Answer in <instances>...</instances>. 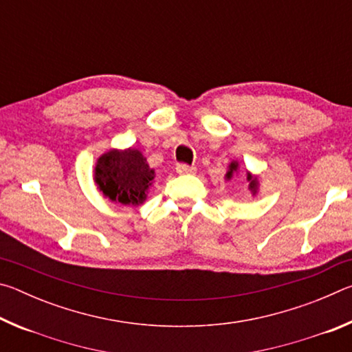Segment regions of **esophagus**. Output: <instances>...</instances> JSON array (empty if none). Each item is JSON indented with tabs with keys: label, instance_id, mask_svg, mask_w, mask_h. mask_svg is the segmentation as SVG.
I'll return each instance as SVG.
<instances>
[{
	"label": "esophagus",
	"instance_id": "obj_1",
	"mask_svg": "<svg viewBox=\"0 0 352 352\" xmlns=\"http://www.w3.org/2000/svg\"><path fill=\"white\" fill-rule=\"evenodd\" d=\"M177 172L178 174H195V169L194 166H189V164H184V163H180V164H177Z\"/></svg>",
	"mask_w": 352,
	"mask_h": 352
}]
</instances>
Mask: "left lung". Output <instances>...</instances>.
<instances>
[{"mask_svg": "<svg viewBox=\"0 0 352 352\" xmlns=\"http://www.w3.org/2000/svg\"><path fill=\"white\" fill-rule=\"evenodd\" d=\"M237 169V164L236 163H231V166H230V172L228 174H226V177H231V174H233V170H236ZM248 180H252V183H250V186H252V189H254V186H256V180H253L252 177H248Z\"/></svg>", "mask_w": 352, "mask_h": 352, "instance_id": "obj_1", "label": "left lung"}]
</instances>
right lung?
Returning a JSON list of instances; mask_svg holds the SVG:
<instances>
[{
    "mask_svg": "<svg viewBox=\"0 0 352 352\" xmlns=\"http://www.w3.org/2000/svg\"><path fill=\"white\" fill-rule=\"evenodd\" d=\"M94 180L111 201L136 206L146 199V190L153 180V170L140 151H110L98 160Z\"/></svg>",
    "mask_w": 352,
    "mask_h": 352,
    "instance_id": "obj_1",
    "label": "right lung"
}]
</instances>
